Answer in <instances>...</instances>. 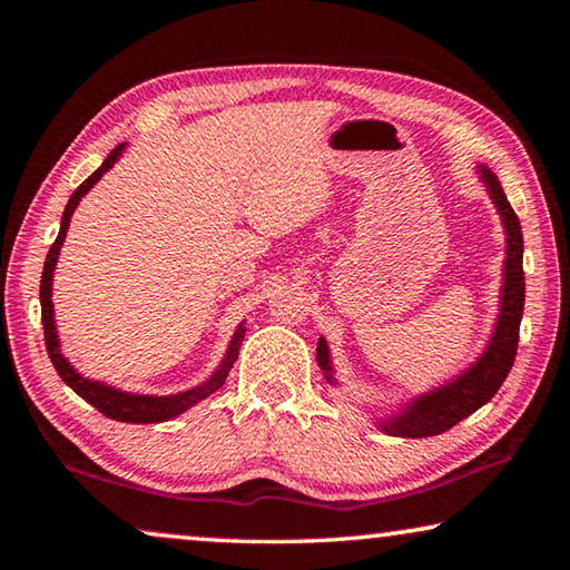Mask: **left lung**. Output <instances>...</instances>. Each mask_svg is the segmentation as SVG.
<instances>
[{
    "mask_svg": "<svg viewBox=\"0 0 570 570\" xmlns=\"http://www.w3.org/2000/svg\"><path fill=\"white\" fill-rule=\"evenodd\" d=\"M478 178L485 186L490 200L498 208V216L505 228V264H503V286H500V308L495 330L490 334V342L482 354L472 362L468 370H462L450 382L422 392L404 407L387 417L377 420V428L384 435L392 438H432L440 432L455 428L460 420L480 410L495 397L500 384L505 382L510 366H513L518 352V332L523 320L525 304V276H523V230L515 216L513 206L508 204L503 186L493 170L488 166H475ZM316 362L324 372V380L330 384H340L334 377L330 344L320 336L316 344Z\"/></svg>",
    "mask_w": 570,
    "mask_h": 570,
    "instance_id": "left-lung-1",
    "label": "left lung"
}]
</instances>
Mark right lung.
Masks as SVG:
<instances>
[{"label": "right lung", "mask_w": 570, "mask_h": 570, "mask_svg": "<svg viewBox=\"0 0 570 570\" xmlns=\"http://www.w3.org/2000/svg\"><path fill=\"white\" fill-rule=\"evenodd\" d=\"M125 153V142H120L118 148H115L108 158L102 160V166L92 173L88 180H82L77 190L70 196L65 206V214H62V224H60V234H57L55 244L50 248V254H47V262L42 268V284H40V304H42V324H45V344H47V354H50V360L55 364L57 374H60L62 382L67 387H72V392L80 394L85 402H90L95 410H100L105 417L110 420H118V422H132V424H148V422H166L170 417H178L186 410H190L193 404H198L200 400H206L208 394H214L216 390L224 387V382L228 377L230 366H234L238 350H240V342H244L246 336V326L240 322L236 326L234 336H230L228 342V350L224 354V360L216 366V372L210 374V377L198 384V387H190L186 392H178V394H135V392H122L118 387H112V384H105L98 380H90V377H82L80 372L75 370V366L65 360V354L60 350V336H57V324H55V304H52V278H55V266H57V258H60V248L65 244V236H67V228H70V218L75 214V208L80 200L85 198V193H88L95 183H98L105 173H108L115 163L120 160V156Z\"/></svg>", "instance_id": "right-lung-1"}]
</instances>
